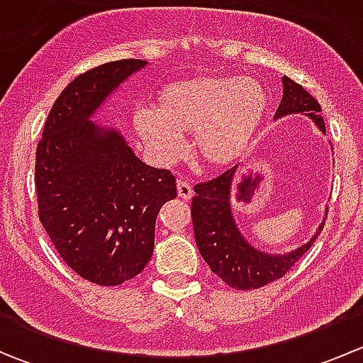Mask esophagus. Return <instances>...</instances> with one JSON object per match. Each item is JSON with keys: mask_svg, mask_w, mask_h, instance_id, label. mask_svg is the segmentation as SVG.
<instances>
[{"mask_svg": "<svg viewBox=\"0 0 363 363\" xmlns=\"http://www.w3.org/2000/svg\"><path fill=\"white\" fill-rule=\"evenodd\" d=\"M177 195L181 196L182 200H191L193 199V189H191V184L186 181H179L177 182Z\"/></svg>", "mask_w": 363, "mask_h": 363, "instance_id": "obj_1", "label": "esophagus"}]
</instances>
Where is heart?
Wrapping results in <instances>:
<instances>
[{"mask_svg":"<svg viewBox=\"0 0 363 363\" xmlns=\"http://www.w3.org/2000/svg\"><path fill=\"white\" fill-rule=\"evenodd\" d=\"M269 98L251 79L205 75L177 80L156 96V111L138 108L133 126L161 161L181 155V133L191 130L196 158L211 168L235 161L255 138Z\"/></svg>","mask_w":363,"mask_h":363,"instance_id":"heart-1","label":"heart"}]
</instances>
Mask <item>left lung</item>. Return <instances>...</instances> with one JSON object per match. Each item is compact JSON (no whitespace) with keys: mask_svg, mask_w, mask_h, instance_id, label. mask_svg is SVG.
I'll use <instances>...</instances> for the list:
<instances>
[{"mask_svg":"<svg viewBox=\"0 0 363 363\" xmlns=\"http://www.w3.org/2000/svg\"><path fill=\"white\" fill-rule=\"evenodd\" d=\"M283 100L276 117L303 112L325 133V121L321 117V107L316 98L290 77H283ZM235 170L237 167L228 168L218 177L193 188L195 189L191 202L193 230H195V240L200 255L223 283L235 290H256L281 279L309 251L323 230L325 223H321L316 235L309 242L288 255L274 256L255 250L240 235L232 216Z\"/></svg>","mask_w":363,"mask_h":363,"instance_id":"1","label":"left lung"}]
</instances>
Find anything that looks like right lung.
Returning <instances> with one entry per match:
<instances>
[{
    "instance_id": "add662e5",
    "label": "right lung",
    "mask_w": 363,
    "mask_h": 363,
    "mask_svg": "<svg viewBox=\"0 0 363 363\" xmlns=\"http://www.w3.org/2000/svg\"><path fill=\"white\" fill-rule=\"evenodd\" d=\"M142 67V60L111 61L72 80L36 145L40 223L69 269L100 286H117L145 269L156 216L177 196L170 172L142 163L117 131L89 121Z\"/></svg>"
}]
</instances>
